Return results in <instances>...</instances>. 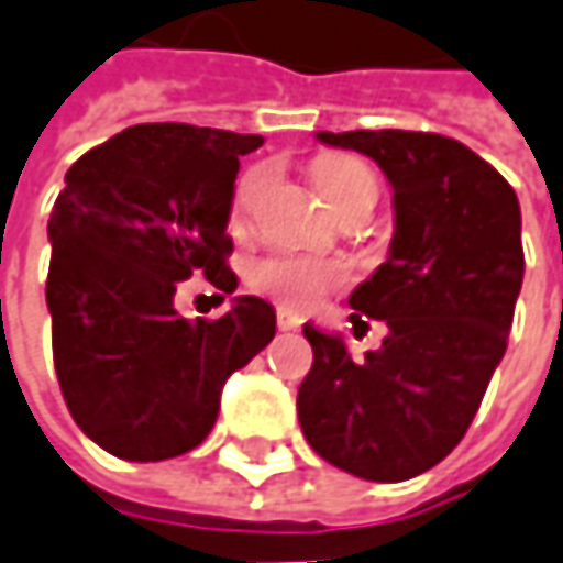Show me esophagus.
Segmentation results:
<instances>
[{"instance_id":"esophagus-1","label":"esophagus","mask_w":563,"mask_h":563,"mask_svg":"<svg viewBox=\"0 0 563 563\" xmlns=\"http://www.w3.org/2000/svg\"><path fill=\"white\" fill-rule=\"evenodd\" d=\"M277 327L280 330H299L301 318L296 311H289V308H277Z\"/></svg>"}]
</instances>
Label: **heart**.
Here are the masks:
<instances>
[{"instance_id":"heart-1","label":"heart","mask_w":563,"mask_h":563,"mask_svg":"<svg viewBox=\"0 0 563 563\" xmlns=\"http://www.w3.org/2000/svg\"><path fill=\"white\" fill-rule=\"evenodd\" d=\"M311 177H314L320 199L330 205L333 211L345 199H352L355 192H364V189L377 192V180H374L371 167L358 162V158H349V155L320 158L314 170H311ZM258 184H262V170H249L243 180L236 184L233 218H243ZM342 280H345V274H342L340 264L308 258V255H289V252L267 255L252 267V286L264 296L283 301V305H292V308H311L327 289L340 286Z\"/></svg>"}]
</instances>
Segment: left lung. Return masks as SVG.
Wrapping results in <instances>:
<instances>
[{
	"label": "left lung",
	"mask_w": 563,
	"mask_h": 563,
	"mask_svg": "<svg viewBox=\"0 0 563 563\" xmlns=\"http://www.w3.org/2000/svg\"><path fill=\"white\" fill-rule=\"evenodd\" d=\"M374 158L393 186L389 258L352 292V323L383 320L364 361L305 323L314 364L299 386L308 445L345 474L398 483L430 471L467 433L508 349L523 283L520 202L476 152L415 130L318 133Z\"/></svg>",
	"instance_id": "8db88e82"
}]
</instances>
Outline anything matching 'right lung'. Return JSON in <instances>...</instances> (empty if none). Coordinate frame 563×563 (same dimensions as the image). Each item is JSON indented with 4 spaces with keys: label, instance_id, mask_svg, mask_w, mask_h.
<instances>
[{
    "label": "right lung",
    "instance_id": "obj_1",
    "mask_svg": "<svg viewBox=\"0 0 563 563\" xmlns=\"http://www.w3.org/2000/svg\"><path fill=\"white\" fill-rule=\"evenodd\" d=\"M255 133L136 124L89 148L49 214L52 358L70 417L108 455L165 461L214 427L221 389L277 333L264 299L236 296L218 320L174 308L180 283L227 267L240 155Z\"/></svg>",
    "mask_w": 563,
    "mask_h": 563
}]
</instances>
